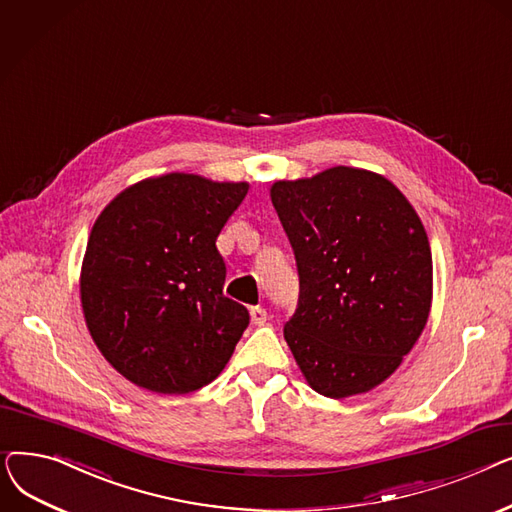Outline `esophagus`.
I'll use <instances>...</instances> for the list:
<instances>
[{
    "label": "esophagus",
    "mask_w": 512,
    "mask_h": 512,
    "mask_svg": "<svg viewBox=\"0 0 512 512\" xmlns=\"http://www.w3.org/2000/svg\"><path fill=\"white\" fill-rule=\"evenodd\" d=\"M251 321L255 326H263L267 321V311L263 307H251Z\"/></svg>",
    "instance_id": "34e87169"
}]
</instances>
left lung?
Segmentation results:
<instances>
[{
    "label": "left lung",
    "instance_id": "1",
    "mask_svg": "<svg viewBox=\"0 0 512 512\" xmlns=\"http://www.w3.org/2000/svg\"><path fill=\"white\" fill-rule=\"evenodd\" d=\"M272 203L299 272L284 338L309 386L346 398L382 384L432 307V251L398 188L367 170L280 180Z\"/></svg>",
    "mask_w": 512,
    "mask_h": 512
}]
</instances>
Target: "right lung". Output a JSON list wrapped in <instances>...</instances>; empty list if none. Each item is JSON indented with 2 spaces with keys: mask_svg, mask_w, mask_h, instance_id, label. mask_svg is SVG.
Returning a JSON list of instances; mask_svg holds the SVG:
<instances>
[{
  "mask_svg": "<svg viewBox=\"0 0 512 512\" xmlns=\"http://www.w3.org/2000/svg\"><path fill=\"white\" fill-rule=\"evenodd\" d=\"M247 182L168 174L126 188L97 218L80 274L87 328L126 380L188 394L218 378L249 326L224 294L218 240Z\"/></svg>",
  "mask_w": 512,
  "mask_h": 512,
  "instance_id": "1",
  "label": "right lung"
}]
</instances>
